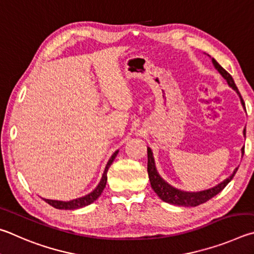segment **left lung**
I'll return each instance as SVG.
<instances>
[{"instance_id":"8db88e82","label":"left lung","mask_w":254,"mask_h":254,"mask_svg":"<svg viewBox=\"0 0 254 254\" xmlns=\"http://www.w3.org/2000/svg\"><path fill=\"white\" fill-rule=\"evenodd\" d=\"M212 62H213V64H214L215 68L217 69V71H219V72L222 74V77H223L226 81H228L229 86L232 87L234 90L239 93L240 98H241V102L243 105L242 96H241V93H240L238 87L235 86L232 75H231L225 69L222 68V66L217 64L214 59H212ZM243 134L246 135V129L243 130ZM243 154H244V147H242V155ZM147 156H148L147 172H148V176H149V181H150V185H152V189L154 190V192L158 195L159 198L163 199L164 202L174 204V205L197 206V205H199V204L207 202L208 199H211L212 197H214L216 194H219L221 190L230 183L231 180L233 179V176L235 175V173H237V171H238V168H235L233 174L231 175L229 179L224 180L222 183L216 185L215 188L206 190H202V192L190 193V192H184V190H181L173 188V186L167 184L166 182L158 175L156 167H155V162H154L152 149L150 148H147Z\"/></svg>"}]
</instances>
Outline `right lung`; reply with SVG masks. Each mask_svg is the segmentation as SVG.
Listing matches in <instances>:
<instances>
[{
	"label": "right lung",
	"instance_id": "right-lung-1",
	"mask_svg": "<svg viewBox=\"0 0 254 254\" xmlns=\"http://www.w3.org/2000/svg\"><path fill=\"white\" fill-rule=\"evenodd\" d=\"M117 154H118V150H116V152L113 154V156L110 157V159L106 165L104 175H102V179L100 181V183L98 184L97 188L93 190L91 193H89L88 195H86V196H82L80 198H75V199H72V201H69V202L55 201V199H44V201H46L48 204H50L51 206L56 207V208H59V210H77V208L87 206V205H89V204H91L92 202H95L96 199L100 196L102 190H104V189L106 188L107 172H108L111 163L114 162V159H115L116 156H117Z\"/></svg>",
	"mask_w": 254,
	"mask_h": 254
}]
</instances>
